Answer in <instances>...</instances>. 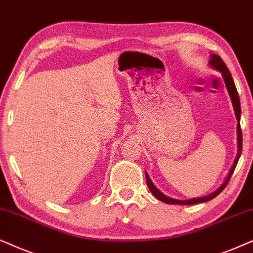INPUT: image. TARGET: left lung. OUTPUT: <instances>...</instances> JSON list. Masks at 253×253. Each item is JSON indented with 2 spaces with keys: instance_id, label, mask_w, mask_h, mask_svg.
I'll use <instances>...</instances> for the list:
<instances>
[{
  "instance_id": "1",
  "label": "left lung",
  "mask_w": 253,
  "mask_h": 253,
  "mask_svg": "<svg viewBox=\"0 0 253 253\" xmlns=\"http://www.w3.org/2000/svg\"><path fill=\"white\" fill-rule=\"evenodd\" d=\"M210 66L211 67V68L216 69L217 72H220L222 74V77H223V80H224L225 86H227L229 95H230L232 105H234L235 116H236V119L238 121V124H237V135L238 136H237V156H236V160H235L234 166L231 167L230 171H229V174H228V177L225 178L224 183L222 184L216 191H214L213 193H211L208 195H205V197L193 198V199H188V200H178V199H173V198L167 197L166 194L162 193V192L158 190L156 186H155V185L153 184V181L150 180L149 176H148V173L146 172L147 185H148V187H149L150 192L155 195V197L157 198L158 200L163 201V203H166V204H169V205H195V204L206 203V201H208V200L214 199V198L216 197V195L220 194L221 192L224 190L225 186L228 185L229 180H230V178L232 176V173H234L235 168H236V166H237V162H238V160H240V156H241V153H242V144H243V136H242V129H241V124H240V120H241L240 96H238L237 89H236V86H235V83H234V80H232V77H231V74H230V72H229V69L227 68V66H225L223 60H222L218 55H216V54H211Z\"/></svg>"
}]
</instances>
